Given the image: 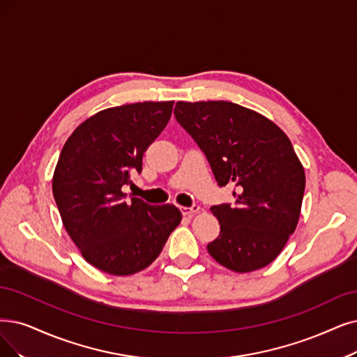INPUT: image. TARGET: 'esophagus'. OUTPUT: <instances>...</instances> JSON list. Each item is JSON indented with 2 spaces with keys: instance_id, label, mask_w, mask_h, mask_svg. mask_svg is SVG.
Returning <instances> with one entry per match:
<instances>
[{
  "instance_id": "34e87169",
  "label": "esophagus",
  "mask_w": 357,
  "mask_h": 357,
  "mask_svg": "<svg viewBox=\"0 0 357 357\" xmlns=\"http://www.w3.org/2000/svg\"><path fill=\"white\" fill-rule=\"evenodd\" d=\"M180 211H181V213H183V215L184 217H193L195 215V213H197L199 211H201V206H199V205H196V204H193L192 206H181L180 208Z\"/></svg>"
}]
</instances>
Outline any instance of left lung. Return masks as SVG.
Instances as JSON below:
<instances>
[{"mask_svg":"<svg viewBox=\"0 0 357 357\" xmlns=\"http://www.w3.org/2000/svg\"><path fill=\"white\" fill-rule=\"evenodd\" d=\"M177 123L205 153L218 186L231 183L234 205L211 211L220 236L209 255L236 273L273 262L294 233L305 193V169L290 139L256 111L227 101L177 102Z\"/></svg>","mask_w":357,"mask_h":357,"instance_id":"left-lung-1","label":"left lung"}]
</instances>
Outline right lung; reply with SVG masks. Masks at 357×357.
Here are the masks:
<instances>
[{"mask_svg": "<svg viewBox=\"0 0 357 357\" xmlns=\"http://www.w3.org/2000/svg\"><path fill=\"white\" fill-rule=\"evenodd\" d=\"M173 101L137 102L96 112L67 139L52 193L63 224L83 258L112 275L149 266L181 221L174 205L126 201L123 186L142 173L144 153L161 135Z\"/></svg>", "mask_w": 357, "mask_h": 357, "instance_id": "obj_1", "label": "right lung"}]
</instances>
